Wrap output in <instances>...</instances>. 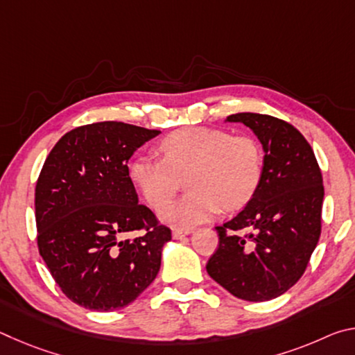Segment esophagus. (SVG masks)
<instances>
[{
	"mask_svg": "<svg viewBox=\"0 0 355 355\" xmlns=\"http://www.w3.org/2000/svg\"><path fill=\"white\" fill-rule=\"evenodd\" d=\"M186 235H189V230H182V228H173V232H172V238L173 239H182Z\"/></svg>",
	"mask_w": 355,
	"mask_h": 355,
	"instance_id": "1",
	"label": "esophagus"
}]
</instances>
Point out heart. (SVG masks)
I'll use <instances>...</instances> for the list:
<instances>
[{"label": "heart", "instance_id": "b5f03b06", "mask_svg": "<svg viewBox=\"0 0 355 355\" xmlns=\"http://www.w3.org/2000/svg\"><path fill=\"white\" fill-rule=\"evenodd\" d=\"M163 159L141 155L130 163L128 175L144 199L163 208L189 171L183 199L159 213L172 227L191 228L213 218L222 207L236 209L248 203L260 184L263 153L254 137L216 128H182L159 144Z\"/></svg>", "mask_w": 355, "mask_h": 355}]
</instances>
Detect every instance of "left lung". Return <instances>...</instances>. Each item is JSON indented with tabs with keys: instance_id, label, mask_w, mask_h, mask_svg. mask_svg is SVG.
Here are the masks:
<instances>
[{
	"instance_id": "8db88e82",
	"label": "left lung",
	"mask_w": 355,
	"mask_h": 355,
	"mask_svg": "<svg viewBox=\"0 0 355 355\" xmlns=\"http://www.w3.org/2000/svg\"><path fill=\"white\" fill-rule=\"evenodd\" d=\"M249 127L263 146L260 184L241 211L216 227L219 248L209 277L250 302L284 294L302 277L321 235L322 175L307 139L268 114L227 117Z\"/></svg>"
}]
</instances>
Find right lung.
I'll use <instances>...</instances> for the list:
<instances>
[{
  "instance_id": "1",
  "label": "right lung",
  "mask_w": 355,
  "mask_h": 355,
  "mask_svg": "<svg viewBox=\"0 0 355 355\" xmlns=\"http://www.w3.org/2000/svg\"><path fill=\"white\" fill-rule=\"evenodd\" d=\"M161 131L123 122L65 133L35 184L42 258L62 293L95 311L127 307L155 280L171 228L141 205L128 159ZM130 231H142L123 240Z\"/></svg>"
}]
</instances>
